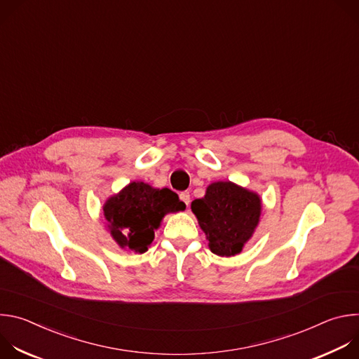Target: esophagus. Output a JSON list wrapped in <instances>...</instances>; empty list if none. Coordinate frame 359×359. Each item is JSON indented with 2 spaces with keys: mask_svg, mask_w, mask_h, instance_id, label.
Returning a JSON list of instances; mask_svg holds the SVG:
<instances>
[{
  "mask_svg": "<svg viewBox=\"0 0 359 359\" xmlns=\"http://www.w3.org/2000/svg\"><path fill=\"white\" fill-rule=\"evenodd\" d=\"M179 197H180V200L186 204V206H189V203H190V193H189V191H182V193L179 194Z\"/></svg>",
  "mask_w": 359,
  "mask_h": 359,
  "instance_id": "obj_1",
  "label": "esophagus"
}]
</instances>
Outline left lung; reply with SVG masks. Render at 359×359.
I'll list each match as a JSON object with an SVG mask.
<instances>
[{"label":"left lung","instance_id":"8db88e82","mask_svg":"<svg viewBox=\"0 0 359 359\" xmlns=\"http://www.w3.org/2000/svg\"><path fill=\"white\" fill-rule=\"evenodd\" d=\"M191 210L206 233L212 252L230 257L243 250L257 227L260 197L231 182H217L206 196L191 201Z\"/></svg>","mask_w":359,"mask_h":359}]
</instances>
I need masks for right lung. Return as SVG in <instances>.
Returning <instances> with one entry per match:
<instances>
[{
	"instance_id": "right-lung-1",
	"label": "right lung",
	"mask_w": 359,
	"mask_h": 359,
	"mask_svg": "<svg viewBox=\"0 0 359 359\" xmlns=\"http://www.w3.org/2000/svg\"><path fill=\"white\" fill-rule=\"evenodd\" d=\"M184 208L186 204L170 189L133 182L107 201L104 212L115 241L122 248L144 252L163 216Z\"/></svg>"
}]
</instances>
